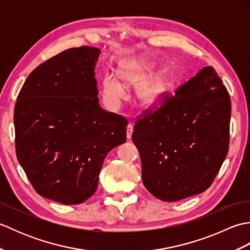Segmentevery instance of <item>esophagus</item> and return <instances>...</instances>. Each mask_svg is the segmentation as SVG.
Segmentation results:
<instances>
[{
	"label": "esophagus",
	"instance_id": "34e87169",
	"mask_svg": "<svg viewBox=\"0 0 250 250\" xmlns=\"http://www.w3.org/2000/svg\"><path fill=\"white\" fill-rule=\"evenodd\" d=\"M132 133H133V125H132V122H130L128 126H126V139L130 140L132 137Z\"/></svg>",
	"mask_w": 250,
	"mask_h": 250
}]
</instances>
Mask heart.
Wrapping results in <instances>:
<instances>
[{
    "instance_id": "obj_1",
    "label": "heart",
    "mask_w": 250,
    "mask_h": 250,
    "mask_svg": "<svg viewBox=\"0 0 250 250\" xmlns=\"http://www.w3.org/2000/svg\"><path fill=\"white\" fill-rule=\"evenodd\" d=\"M155 63L145 57L130 58L122 61L118 76L107 73L101 82L104 102L109 107H118L126 97L125 86L136 87V97L143 107L160 105L167 93V81L160 73H152ZM124 82L123 84L119 79Z\"/></svg>"
}]
</instances>
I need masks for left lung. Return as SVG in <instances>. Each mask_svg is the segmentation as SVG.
<instances>
[{"label":"left lung","mask_w":250,"mask_h":250,"mask_svg":"<svg viewBox=\"0 0 250 250\" xmlns=\"http://www.w3.org/2000/svg\"><path fill=\"white\" fill-rule=\"evenodd\" d=\"M230 117L229 92L213 66L137 116L132 141L146 189L166 202L208 189L229 151Z\"/></svg>","instance_id":"obj_1"}]
</instances>
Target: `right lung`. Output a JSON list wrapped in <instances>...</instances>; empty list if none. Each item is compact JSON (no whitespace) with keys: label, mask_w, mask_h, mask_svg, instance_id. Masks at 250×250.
<instances>
[{"label":"right lung","mask_w":250,"mask_h":250,"mask_svg":"<svg viewBox=\"0 0 250 250\" xmlns=\"http://www.w3.org/2000/svg\"><path fill=\"white\" fill-rule=\"evenodd\" d=\"M101 50L62 51L31 72L15 105L16 155L40 195L81 204L98 187L106 155L125 142L128 120L98 98Z\"/></svg>","instance_id":"1"}]
</instances>
